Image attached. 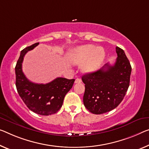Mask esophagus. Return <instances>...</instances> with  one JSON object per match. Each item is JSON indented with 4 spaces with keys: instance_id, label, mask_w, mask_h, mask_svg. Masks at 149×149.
<instances>
[{
    "instance_id": "34e87169",
    "label": "esophagus",
    "mask_w": 149,
    "mask_h": 149,
    "mask_svg": "<svg viewBox=\"0 0 149 149\" xmlns=\"http://www.w3.org/2000/svg\"><path fill=\"white\" fill-rule=\"evenodd\" d=\"M82 82V80L80 79V78H77V79H76V80H75L74 82L75 83H80V82Z\"/></svg>"
}]
</instances>
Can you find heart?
<instances>
[{"instance_id": "obj_1", "label": "heart", "mask_w": 149, "mask_h": 149, "mask_svg": "<svg viewBox=\"0 0 149 149\" xmlns=\"http://www.w3.org/2000/svg\"><path fill=\"white\" fill-rule=\"evenodd\" d=\"M105 56V52L102 47L96 48L95 46L88 45L75 49L70 54V59L75 64L83 65V70L86 72H92L99 69Z\"/></svg>"}]
</instances>
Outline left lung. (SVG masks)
<instances>
[{"mask_svg":"<svg viewBox=\"0 0 149 149\" xmlns=\"http://www.w3.org/2000/svg\"><path fill=\"white\" fill-rule=\"evenodd\" d=\"M115 63H109L97 71L82 75L85 84L83 96L84 107L95 114L115 109L123 100L129 88L131 66L124 51L116 47Z\"/></svg>","mask_w":149,"mask_h":149,"instance_id":"1","label":"left lung"}]
</instances>
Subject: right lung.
Segmentation results:
<instances>
[{"label":"right lung","instance_id":"1","mask_svg":"<svg viewBox=\"0 0 149 149\" xmlns=\"http://www.w3.org/2000/svg\"><path fill=\"white\" fill-rule=\"evenodd\" d=\"M39 45L36 42L20 52L15 67L16 86L20 98L26 107L38 114L51 115L62 107L64 98L72 87L74 79L58 77L47 84H36L25 77L22 70L24 56L29 51Z\"/></svg>","mask_w":149,"mask_h":149}]
</instances>
